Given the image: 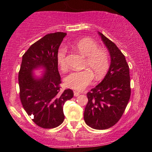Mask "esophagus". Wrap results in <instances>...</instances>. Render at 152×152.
Instances as JSON below:
<instances>
[{
    "mask_svg": "<svg viewBox=\"0 0 152 152\" xmlns=\"http://www.w3.org/2000/svg\"><path fill=\"white\" fill-rule=\"evenodd\" d=\"M73 94H74V96H79V95H80V93H79V92H76V91H74V93H73Z\"/></svg>",
    "mask_w": 152,
    "mask_h": 152,
    "instance_id": "esophagus-1",
    "label": "esophagus"
}]
</instances>
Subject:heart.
I'll return each instance as SVG.
<instances>
[{
	"label": "heart",
	"instance_id": "heart-1",
	"mask_svg": "<svg viewBox=\"0 0 152 152\" xmlns=\"http://www.w3.org/2000/svg\"><path fill=\"white\" fill-rule=\"evenodd\" d=\"M76 50L86 57L82 71L72 72L65 79V84L69 88L76 90H82L93 81L95 76L96 80L102 79L110 67V56L104 49L99 48L96 41L90 38H83L75 45ZM67 49L62 47L57 53V62L61 70L67 68L66 62Z\"/></svg>",
	"mask_w": 152,
	"mask_h": 152
}]
</instances>
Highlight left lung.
<instances>
[{
  "instance_id": "left-lung-1",
  "label": "left lung",
  "mask_w": 152,
  "mask_h": 152,
  "mask_svg": "<svg viewBox=\"0 0 152 152\" xmlns=\"http://www.w3.org/2000/svg\"><path fill=\"white\" fill-rule=\"evenodd\" d=\"M110 52V67L102 82L87 94L84 119L95 129H107L124 114L131 95L129 68L126 58L114 42L99 32Z\"/></svg>"
}]
</instances>
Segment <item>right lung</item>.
<instances>
[{"label": "right lung", "instance_id": "add662e5", "mask_svg": "<svg viewBox=\"0 0 152 152\" xmlns=\"http://www.w3.org/2000/svg\"><path fill=\"white\" fill-rule=\"evenodd\" d=\"M66 33L49 34L31 45L23 54L18 75L20 98L24 110L39 126L52 129L65 119L63 106L73 97L70 89L60 90L61 78L58 70L57 53ZM42 69L38 77L33 71Z\"/></svg>", "mask_w": 152, "mask_h": 152}]
</instances>
